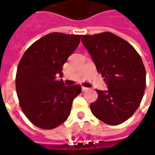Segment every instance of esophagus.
Wrapping results in <instances>:
<instances>
[{"label": "esophagus", "mask_w": 155, "mask_h": 155, "mask_svg": "<svg viewBox=\"0 0 155 155\" xmlns=\"http://www.w3.org/2000/svg\"><path fill=\"white\" fill-rule=\"evenodd\" d=\"M89 91V88L82 87V91Z\"/></svg>", "instance_id": "obj_1"}]
</instances>
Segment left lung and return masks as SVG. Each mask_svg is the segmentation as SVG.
Segmentation results:
<instances>
[{
	"instance_id": "left-lung-1",
	"label": "left lung",
	"mask_w": 155,
	"mask_h": 155,
	"mask_svg": "<svg viewBox=\"0 0 155 155\" xmlns=\"http://www.w3.org/2000/svg\"><path fill=\"white\" fill-rule=\"evenodd\" d=\"M98 72L104 77L107 91H99L91 110L104 123L117 125L135 112L146 86L142 59L131 45L111 32L81 35Z\"/></svg>"
}]
</instances>
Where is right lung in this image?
Here are the masks:
<instances>
[{
  "label": "right lung",
  "mask_w": 155,
  "mask_h": 155,
  "mask_svg": "<svg viewBox=\"0 0 155 155\" xmlns=\"http://www.w3.org/2000/svg\"><path fill=\"white\" fill-rule=\"evenodd\" d=\"M81 35L53 32L34 42L17 67L16 93L25 116L35 126L51 130L64 123L81 87L56 80L63 64L74 52Z\"/></svg>",
  "instance_id": "right-lung-1"
}]
</instances>
